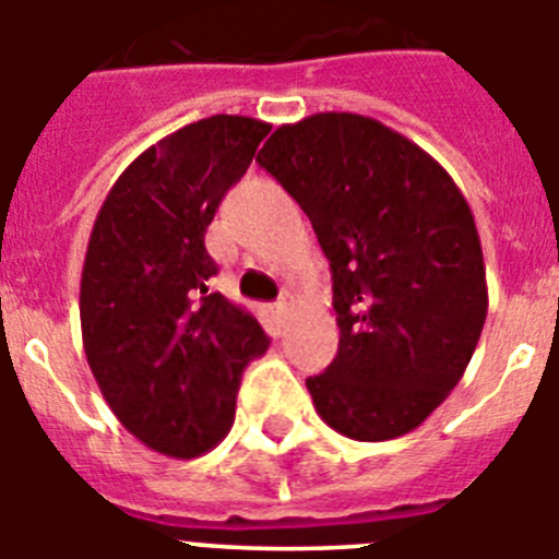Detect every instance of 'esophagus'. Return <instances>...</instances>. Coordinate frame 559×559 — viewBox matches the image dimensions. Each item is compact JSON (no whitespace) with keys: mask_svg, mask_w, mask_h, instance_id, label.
<instances>
[{"mask_svg":"<svg viewBox=\"0 0 559 559\" xmlns=\"http://www.w3.org/2000/svg\"><path fill=\"white\" fill-rule=\"evenodd\" d=\"M294 310V296L290 294H283L280 299L274 302V313L280 316V319H288V313Z\"/></svg>","mask_w":559,"mask_h":559,"instance_id":"34e87169","label":"esophagus"}]
</instances>
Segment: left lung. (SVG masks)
<instances>
[{"label": "left lung", "mask_w": 559, "mask_h": 559, "mask_svg": "<svg viewBox=\"0 0 559 559\" xmlns=\"http://www.w3.org/2000/svg\"><path fill=\"white\" fill-rule=\"evenodd\" d=\"M257 162L302 206L333 271L338 355L308 378L316 412L358 442L414 431L462 380L487 319L462 190L403 133L347 111L280 126Z\"/></svg>", "instance_id": "8db88e82"}]
</instances>
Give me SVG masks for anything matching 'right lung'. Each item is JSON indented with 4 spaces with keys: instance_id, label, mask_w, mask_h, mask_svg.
Wrapping results in <instances>:
<instances>
[{
    "instance_id": "right-lung-1",
    "label": "right lung",
    "mask_w": 559,
    "mask_h": 559,
    "mask_svg": "<svg viewBox=\"0 0 559 559\" xmlns=\"http://www.w3.org/2000/svg\"><path fill=\"white\" fill-rule=\"evenodd\" d=\"M269 122L215 114L140 153L114 181L88 237L81 330L88 369L122 426L151 451L192 459L235 423L260 322L206 283L204 235L254 159Z\"/></svg>"
}]
</instances>
